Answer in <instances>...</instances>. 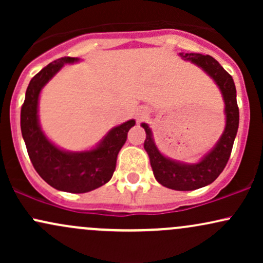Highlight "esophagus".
I'll return each mask as SVG.
<instances>
[{
    "label": "esophagus",
    "instance_id": "34e87169",
    "mask_svg": "<svg viewBox=\"0 0 263 263\" xmlns=\"http://www.w3.org/2000/svg\"><path fill=\"white\" fill-rule=\"evenodd\" d=\"M141 115H143V114H141ZM138 117H140V119H141V117H142V116H138Z\"/></svg>",
    "mask_w": 263,
    "mask_h": 263
}]
</instances>
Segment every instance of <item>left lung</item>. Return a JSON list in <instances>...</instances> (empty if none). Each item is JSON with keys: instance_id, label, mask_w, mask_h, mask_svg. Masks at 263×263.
Masks as SVG:
<instances>
[{"instance_id": "8db88e82", "label": "left lung", "mask_w": 263, "mask_h": 263, "mask_svg": "<svg viewBox=\"0 0 263 263\" xmlns=\"http://www.w3.org/2000/svg\"><path fill=\"white\" fill-rule=\"evenodd\" d=\"M183 60L192 62L201 68L216 83L225 102L226 125L221 137L213 149L200 162L183 163L163 156L153 141L152 131L147 123H142L146 131L144 149L148 153L151 167L157 182L163 186L180 192L195 190L209 185L224 171L230 158L232 146L238 128V107L236 87L232 77L210 55L199 53H179Z\"/></svg>"}]
</instances>
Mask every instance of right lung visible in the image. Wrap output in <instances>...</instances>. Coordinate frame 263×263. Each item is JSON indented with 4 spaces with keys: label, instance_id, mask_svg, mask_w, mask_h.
I'll return each mask as SVG.
<instances>
[{
    "label": "right lung",
    "instance_id": "1",
    "mask_svg": "<svg viewBox=\"0 0 263 263\" xmlns=\"http://www.w3.org/2000/svg\"><path fill=\"white\" fill-rule=\"evenodd\" d=\"M78 60L64 57L42 69L32 78L21 108V131L33 167L50 186L68 193L91 192L112 178L117 155L125 144L128 129L136 123L135 120H129L116 126L95 148L83 152L60 149L48 140L38 120L39 93L64 64Z\"/></svg>",
    "mask_w": 263,
    "mask_h": 263
}]
</instances>
